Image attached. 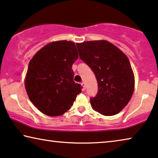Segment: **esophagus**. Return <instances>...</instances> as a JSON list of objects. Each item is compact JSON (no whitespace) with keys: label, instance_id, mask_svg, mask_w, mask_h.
<instances>
[{"label":"esophagus","instance_id":"1","mask_svg":"<svg viewBox=\"0 0 158 158\" xmlns=\"http://www.w3.org/2000/svg\"><path fill=\"white\" fill-rule=\"evenodd\" d=\"M81 85L84 87V89H85L86 84H85V83H84V82H81Z\"/></svg>","mask_w":158,"mask_h":158}]
</instances>
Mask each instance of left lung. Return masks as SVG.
Here are the masks:
<instances>
[{
	"label": "left lung",
	"mask_w": 158,
	"mask_h": 158,
	"mask_svg": "<svg viewBox=\"0 0 158 158\" xmlns=\"http://www.w3.org/2000/svg\"><path fill=\"white\" fill-rule=\"evenodd\" d=\"M79 57L91 68L98 92L90 98L93 109L103 116H114L128 104L135 79L130 61L121 49L106 40L77 44Z\"/></svg>",
	"instance_id": "8db88e82"
}]
</instances>
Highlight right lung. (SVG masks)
Masks as SVG:
<instances>
[{"instance_id": "right-lung-1", "label": "right lung", "mask_w": 158, "mask_h": 158, "mask_svg": "<svg viewBox=\"0 0 158 158\" xmlns=\"http://www.w3.org/2000/svg\"><path fill=\"white\" fill-rule=\"evenodd\" d=\"M78 57L74 42L61 40L47 44L30 60L25 89L30 100L42 113L58 116L73 106L82 88L74 81L72 69Z\"/></svg>"}]
</instances>
